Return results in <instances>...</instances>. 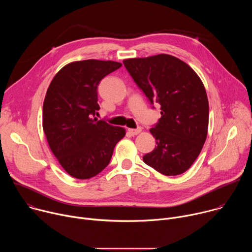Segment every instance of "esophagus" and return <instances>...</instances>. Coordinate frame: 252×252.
<instances>
[{
  "label": "esophagus",
  "mask_w": 252,
  "mask_h": 252,
  "mask_svg": "<svg viewBox=\"0 0 252 252\" xmlns=\"http://www.w3.org/2000/svg\"><path fill=\"white\" fill-rule=\"evenodd\" d=\"M140 131H141V127L129 128V129H128V132H129L131 135H136V134H138Z\"/></svg>",
  "instance_id": "1"
}]
</instances>
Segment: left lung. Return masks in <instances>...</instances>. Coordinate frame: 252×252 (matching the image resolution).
Instances as JSON below:
<instances>
[{"mask_svg":"<svg viewBox=\"0 0 252 252\" xmlns=\"http://www.w3.org/2000/svg\"><path fill=\"white\" fill-rule=\"evenodd\" d=\"M124 64L151 103L160 104L161 118L150 129L157 147L143 161L164 175L187 171L205 142L209 106L195 71L173 56L133 58Z\"/></svg>","mask_w":252,"mask_h":252,"instance_id":"left-lung-1","label":"left lung"}]
</instances>
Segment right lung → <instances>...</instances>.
Instances as JSON below:
<instances>
[{
  "instance_id": "1",
  "label": "right lung",
  "mask_w": 252,
  "mask_h": 252,
  "mask_svg": "<svg viewBox=\"0 0 252 252\" xmlns=\"http://www.w3.org/2000/svg\"><path fill=\"white\" fill-rule=\"evenodd\" d=\"M122 66L113 61L69 63L51 82L43 106V128L63 168L78 179L95 176L110 163L126 129L97 121V87Z\"/></svg>"
}]
</instances>
